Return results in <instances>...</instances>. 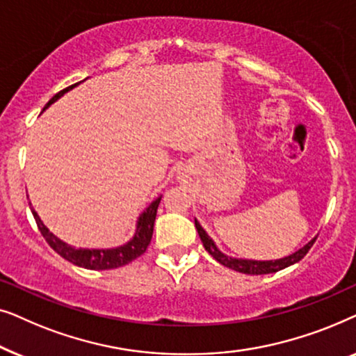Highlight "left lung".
<instances>
[{
    "label": "left lung",
    "instance_id": "8db88e82",
    "mask_svg": "<svg viewBox=\"0 0 356 356\" xmlns=\"http://www.w3.org/2000/svg\"><path fill=\"white\" fill-rule=\"evenodd\" d=\"M194 225H196V230L199 233V238H201L204 248H206V251L213 257V259L220 262L222 266L228 267V269H233L236 272H241V274H250V275L272 274V272L282 270V269H285V267L295 264V262L303 259V257L306 256V252L309 251V248L313 246V243L316 241V236H314L313 240H309L305 246H301L298 251L291 252L290 256L280 257V259H270V261L243 259V257L228 256V254H225V252H222L220 250H218L216 241H213L212 238L207 235V232L204 230L201 223L197 222V218H194Z\"/></svg>",
    "mask_w": 356,
    "mask_h": 356
}]
</instances>
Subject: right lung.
<instances>
[{
    "mask_svg": "<svg viewBox=\"0 0 356 356\" xmlns=\"http://www.w3.org/2000/svg\"><path fill=\"white\" fill-rule=\"evenodd\" d=\"M76 86H79V82L74 86L67 87L65 90L58 92V94L45 105L43 111H45L50 105L55 104L56 100H60L63 95L67 94V92L74 89ZM160 201H162V196H159L155 201L150 202L149 206L145 207V211L139 213L131 240L123 243V245L113 246V248H76V246L67 245L66 241L60 240L55 233L48 230V227L42 222V218L38 217V213L35 212V209L32 207V204H31V211L43 238H45L48 245H50L61 257H65L66 261L72 262V264L84 267V269L106 270V269H116V267L129 264V262L134 261L136 257L144 254L145 250H147V246L150 245V240H152L154 222H155V216H157Z\"/></svg>",
    "mask_w": 356,
    "mask_h": 356,
    "instance_id": "obj_1",
    "label": "right lung"
}]
</instances>
